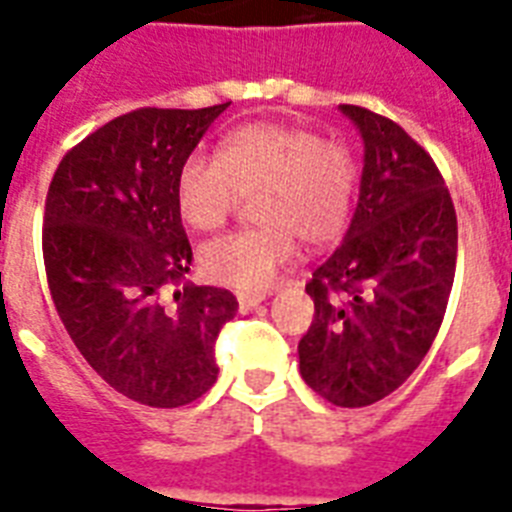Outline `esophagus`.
Instances as JSON below:
<instances>
[{"label": "esophagus", "instance_id": "34e87169", "mask_svg": "<svg viewBox=\"0 0 512 512\" xmlns=\"http://www.w3.org/2000/svg\"><path fill=\"white\" fill-rule=\"evenodd\" d=\"M236 300H239L241 311H255L265 303V295H239Z\"/></svg>", "mask_w": 512, "mask_h": 512}]
</instances>
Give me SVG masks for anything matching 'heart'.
<instances>
[{
    "label": "heart",
    "instance_id": "heart-1",
    "mask_svg": "<svg viewBox=\"0 0 512 512\" xmlns=\"http://www.w3.org/2000/svg\"><path fill=\"white\" fill-rule=\"evenodd\" d=\"M356 167L348 148L324 143L311 130L276 122L241 124L223 138L217 159L188 156L177 172L180 215L196 231H212L255 196L260 225L207 241L199 268L223 287L257 292L289 263L297 239L327 247L348 223Z\"/></svg>",
    "mask_w": 512,
    "mask_h": 512
}]
</instances>
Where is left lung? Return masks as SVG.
Wrapping results in <instances>:
<instances>
[{
	"label": "left lung",
	"mask_w": 512,
	"mask_h": 512,
	"mask_svg": "<svg viewBox=\"0 0 512 512\" xmlns=\"http://www.w3.org/2000/svg\"><path fill=\"white\" fill-rule=\"evenodd\" d=\"M361 135L364 170L345 239L305 287L316 305L300 374L335 406L401 388L444 321L457 265V215L444 177L396 122L337 108Z\"/></svg>",
	"instance_id": "1"
}]
</instances>
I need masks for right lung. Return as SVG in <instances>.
<instances>
[{
	"mask_svg": "<svg viewBox=\"0 0 512 512\" xmlns=\"http://www.w3.org/2000/svg\"><path fill=\"white\" fill-rule=\"evenodd\" d=\"M231 103L140 108L103 124L58 164L44 207V268L63 327L122 396L175 409L217 380L215 337L239 311L185 281L191 244L177 172Z\"/></svg>",
	"mask_w": 512,
	"mask_h": 512,
	"instance_id": "add662e5",
	"label": "right lung"
}]
</instances>
